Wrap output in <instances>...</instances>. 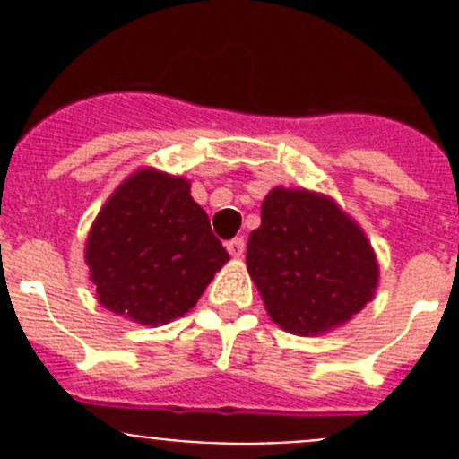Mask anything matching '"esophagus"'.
I'll return each instance as SVG.
<instances>
[{
	"instance_id": "esophagus-1",
	"label": "esophagus",
	"mask_w": 459,
	"mask_h": 459,
	"mask_svg": "<svg viewBox=\"0 0 459 459\" xmlns=\"http://www.w3.org/2000/svg\"><path fill=\"white\" fill-rule=\"evenodd\" d=\"M226 251L230 253L233 257H239L244 253V238H233L226 242Z\"/></svg>"
}]
</instances>
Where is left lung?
Masks as SVG:
<instances>
[{"mask_svg": "<svg viewBox=\"0 0 459 459\" xmlns=\"http://www.w3.org/2000/svg\"><path fill=\"white\" fill-rule=\"evenodd\" d=\"M247 266L268 316L295 335L349 322L373 299L379 275L367 235L335 202L290 188L264 200Z\"/></svg>", "mask_w": 459, "mask_h": 459, "instance_id": "8db88e82", "label": "left lung"}]
</instances>
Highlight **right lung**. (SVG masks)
Masks as SVG:
<instances>
[{"instance_id":"right-lung-1","label":"right lung","mask_w":459,"mask_h":459,"mask_svg":"<svg viewBox=\"0 0 459 459\" xmlns=\"http://www.w3.org/2000/svg\"><path fill=\"white\" fill-rule=\"evenodd\" d=\"M226 259L191 184L151 169L110 195L86 242L101 307L151 326L191 311Z\"/></svg>"}]
</instances>
